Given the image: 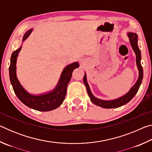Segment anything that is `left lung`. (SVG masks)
Listing matches in <instances>:
<instances>
[{"label": "left lung", "instance_id": "obj_1", "mask_svg": "<svg viewBox=\"0 0 152 152\" xmlns=\"http://www.w3.org/2000/svg\"><path fill=\"white\" fill-rule=\"evenodd\" d=\"M129 37V42L131 43V45L133 48V51H135V55H136V63H137V66L139 70V78L137 82L133 86L128 93L126 94L124 96H121L119 99L113 100V101H103V100H101L96 98L93 96V94H92L91 91V89L89 88V86L86 81V74L84 75L83 78L84 83L85 84L86 87L87 92L91 99V101L92 102H93L94 104L97 105L104 109H113V108H117L119 107H121L123 105L127 104V102H129L135 95L137 93L140 86L143 80V72L142 66L141 65V51L139 49V47L137 45V35L134 33H129L128 34Z\"/></svg>", "mask_w": 152, "mask_h": 152}]
</instances>
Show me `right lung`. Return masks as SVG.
Wrapping results in <instances>:
<instances>
[{"mask_svg": "<svg viewBox=\"0 0 152 152\" xmlns=\"http://www.w3.org/2000/svg\"><path fill=\"white\" fill-rule=\"evenodd\" d=\"M31 31L32 29H30L25 33L23 41L29 36ZM20 49L21 47L12 52L11 58V64L9 66L10 80L18 99L28 107L39 111H50L59 107L65 99L67 86L72 78L73 71L74 69L79 67L78 62L71 64L64 68L58 86L53 90V91L39 96H34L28 93L23 88L17 78L16 61Z\"/></svg>", "mask_w": 152, "mask_h": 152, "instance_id": "obj_1", "label": "right lung"}]
</instances>
